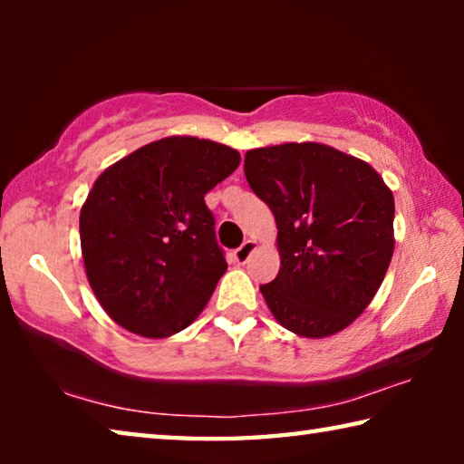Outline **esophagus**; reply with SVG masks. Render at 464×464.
<instances>
[{"label":"esophagus","instance_id":"34e87169","mask_svg":"<svg viewBox=\"0 0 464 464\" xmlns=\"http://www.w3.org/2000/svg\"><path fill=\"white\" fill-rule=\"evenodd\" d=\"M254 249H256V241L254 239L243 241V246L233 251V260L237 262V264H246L249 260V256L254 254Z\"/></svg>","mask_w":464,"mask_h":464}]
</instances>
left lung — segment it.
Instances as JSON below:
<instances>
[{
	"label": "left lung",
	"mask_w": 464,
	"mask_h": 464,
	"mask_svg": "<svg viewBox=\"0 0 464 464\" xmlns=\"http://www.w3.org/2000/svg\"><path fill=\"white\" fill-rule=\"evenodd\" d=\"M243 169L276 218L280 270L260 286L272 315L311 340L354 324L395 249L391 188L366 161L311 140L249 149Z\"/></svg>",
	"instance_id": "obj_1"
}]
</instances>
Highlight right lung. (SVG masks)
I'll use <instances>...</instances> for the list:
<instances>
[{
  "label": "right lung",
  "mask_w": 464,
  "mask_h": 464,
  "mask_svg": "<svg viewBox=\"0 0 464 464\" xmlns=\"http://www.w3.org/2000/svg\"><path fill=\"white\" fill-rule=\"evenodd\" d=\"M239 161L215 140L166 137L102 171L82 207L80 237L110 319L160 340L200 315L227 270L204 194Z\"/></svg>",
  "instance_id": "add662e5"
}]
</instances>
